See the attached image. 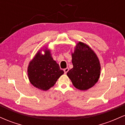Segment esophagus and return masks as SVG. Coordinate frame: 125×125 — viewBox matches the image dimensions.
<instances>
[{
    "label": "esophagus",
    "instance_id": "34e87169",
    "mask_svg": "<svg viewBox=\"0 0 125 125\" xmlns=\"http://www.w3.org/2000/svg\"><path fill=\"white\" fill-rule=\"evenodd\" d=\"M63 71H64V73H65V74H66L67 72L69 71V68H68V67H66V68H65V69H64L63 70Z\"/></svg>",
    "mask_w": 125,
    "mask_h": 125
}]
</instances>
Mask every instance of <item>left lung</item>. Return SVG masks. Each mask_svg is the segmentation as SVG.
I'll list each match as a JSON object with an SVG mask.
<instances>
[{"mask_svg":"<svg viewBox=\"0 0 125 125\" xmlns=\"http://www.w3.org/2000/svg\"><path fill=\"white\" fill-rule=\"evenodd\" d=\"M73 67L67 75L76 88L86 90L98 81L100 75V63L95 52L87 44L79 42L72 52Z\"/></svg>","mask_w":125,"mask_h":125,"instance_id":"left-lung-1","label":"left lung"}]
</instances>
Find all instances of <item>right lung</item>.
<instances>
[{
	"label": "right lung",
	"mask_w": 125,
	"mask_h": 125,
	"mask_svg": "<svg viewBox=\"0 0 125 125\" xmlns=\"http://www.w3.org/2000/svg\"><path fill=\"white\" fill-rule=\"evenodd\" d=\"M45 53L42 54L41 51ZM51 51L46 46L39 50L30 61L28 75L31 83L40 90H48L53 87L64 73L59 65L52 56Z\"/></svg>",
	"instance_id": "add662e5"
}]
</instances>
